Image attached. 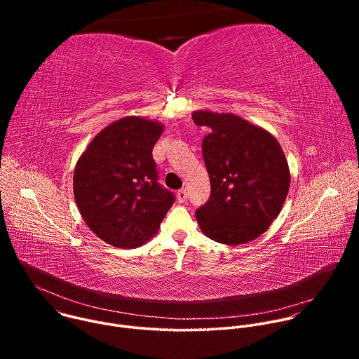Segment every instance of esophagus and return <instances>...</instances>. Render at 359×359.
I'll list each match as a JSON object with an SVG mask.
<instances>
[{
  "mask_svg": "<svg viewBox=\"0 0 359 359\" xmlns=\"http://www.w3.org/2000/svg\"><path fill=\"white\" fill-rule=\"evenodd\" d=\"M176 196H177V200H179L180 203H184V201L187 200V191H186L184 189H180V190H177Z\"/></svg>",
  "mask_w": 359,
  "mask_h": 359,
  "instance_id": "esophagus-1",
  "label": "esophagus"
}]
</instances>
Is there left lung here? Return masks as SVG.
Returning <instances> with one entry per match:
<instances>
[{
	"label": "left lung",
	"instance_id": "left-lung-1",
	"mask_svg": "<svg viewBox=\"0 0 359 359\" xmlns=\"http://www.w3.org/2000/svg\"><path fill=\"white\" fill-rule=\"evenodd\" d=\"M208 126L201 142L212 193L196 212L200 230L229 245L260 237L280 215L290 189V169L278 140L233 114L196 111Z\"/></svg>",
	"mask_w": 359,
	"mask_h": 359
}]
</instances>
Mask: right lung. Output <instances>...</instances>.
Masks as SVG:
<instances>
[{
  "mask_svg": "<svg viewBox=\"0 0 359 359\" xmlns=\"http://www.w3.org/2000/svg\"><path fill=\"white\" fill-rule=\"evenodd\" d=\"M165 126L126 116L102 129L74 172V196L88 227L105 243L135 248L155 236L175 203L158 183L151 150Z\"/></svg>",
  "mask_w": 359,
  "mask_h": 359,
  "instance_id": "add662e5",
  "label": "right lung"
}]
</instances>
